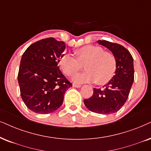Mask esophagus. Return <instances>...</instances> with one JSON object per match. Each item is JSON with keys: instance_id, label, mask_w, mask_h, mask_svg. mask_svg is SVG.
<instances>
[{"instance_id": "1", "label": "esophagus", "mask_w": 151, "mask_h": 151, "mask_svg": "<svg viewBox=\"0 0 151 151\" xmlns=\"http://www.w3.org/2000/svg\"><path fill=\"white\" fill-rule=\"evenodd\" d=\"M72 86L74 87V88H81V85H78V84H75V83H73Z\"/></svg>"}]
</instances>
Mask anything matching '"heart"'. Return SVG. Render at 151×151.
<instances>
[{
	"label": "heart",
	"mask_w": 151,
	"mask_h": 151,
	"mask_svg": "<svg viewBox=\"0 0 151 151\" xmlns=\"http://www.w3.org/2000/svg\"><path fill=\"white\" fill-rule=\"evenodd\" d=\"M75 57L65 54L60 59V65L66 75L73 76L85 65L86 72L73 77L79 83L92 82L104 85L111 80L116 70V59L111 52L104 51L100 46L86 45L74 51Z\"/></svg>",
	"instance_id": "obj_1"
}]
</instances>
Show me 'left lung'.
Listing matches in <instances>:
<instances>
[{"label": "left lung", "instance_id": "8db88e82", "mask_svg": "<svg viewBox=\"0 0 151 151\" xmlns=\"http://www.w3.org/2000/svg\"><path fill=\"white\" fill-rule=\"evenodd\" d=\"M98 43L109 49L116 57L115 75L103 89H93V95L84 100V104L95 113L114 114L121 109L128 98L134 81L133 58L129 51L119 44L106 40H98Z\"/></svg>", "mask_w": 151, "mask_h": 151}]
</instances>
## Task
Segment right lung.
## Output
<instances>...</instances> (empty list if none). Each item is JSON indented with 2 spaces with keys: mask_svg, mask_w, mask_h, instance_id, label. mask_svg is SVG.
I'll list each match as a JSON object with an SVG mask.
<instances>
[{
  "mask_svg": "<svg viewBox=\"0 0 151 151\" xmlns=\"http://www.w3.org/2000/svg\"><path fill=\"white\" fill-rule=\"evenodd\" d=\"M65 49L64 42L49 37L32 44L23 53L17 77L21 96L35 113L47 114L58 109L72 86L58 66Z\"/></svg>",
  "mask_w": 151,
  "mask_h": 151,
  "instance_id": "right-lung-1",
  "label": "right lung"
}]
</instances>
